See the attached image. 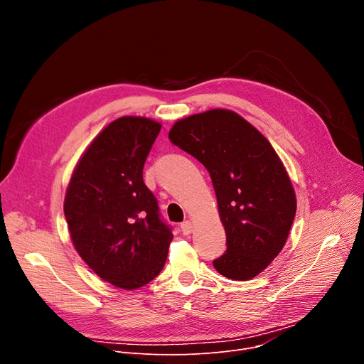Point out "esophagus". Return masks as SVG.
<instances>
[{
  "label": "esophagus",
  "mask_w": 364,
  "mask_h": 364,
  "mask_svg": "<svg viewBox=\"0 0 364 364\" xmlns=\"http://www.w3.org/2000/svg\"><path fill=\"white\" fill-rule=\"evenodd\" d=\"M180 228H181V232H183V235H190V233L193 232V225H191V222H190V220H186V222H183Z\"/></svg>",
  "instance_id": "esophagus-1"
}]
</instances>
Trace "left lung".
I'll use <instances>...</instances> for the list:
<instances>
[{
  "label": "left lung",
  "mask_w": 364,
  "mask_h": 364,
  "mask_svg": "<svg viewBox=\"0 0 364 364\" xmlns=\"http://www.w3.org/2000/svg\"><path fill=\"white\" fill-rule=\"evenodd\" d=\"M168 138L212 177L228 245L213 267L233 281L255 278L282 250L296 212L295 191L278 154L229 109L183 118Z\"/></svg>",
  "instance_id": "obj_1"
}]
</instances>
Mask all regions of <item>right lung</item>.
Listing matches in <instances>:
<instances>
[{
	"mask_svg": "<svg viewBox=\"0 0 364 364\" xmlns=\"http://www.w3.org/2000/svg\"><path fill=\"white\" fill-rule=\"evenodd\" d=\"M161 124L122 117L103 128L80 157L65 197L70 239L103 281L136 289L164 268L171 228L142 180Z\"/></svg>",
	"mask_w": 364,
	"mask_h": 364,
	"instance_id": "obj_1",
	"label": "right lung"
}]
</instances>
